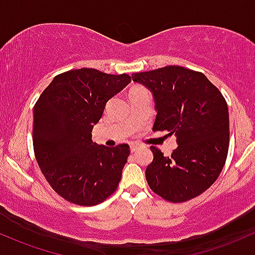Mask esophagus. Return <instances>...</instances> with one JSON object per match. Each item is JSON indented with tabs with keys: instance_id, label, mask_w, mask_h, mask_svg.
<instances>
[{
	"instance_id": "1",
	"label": "esophagus",
	"mask_w": 255,
	"mask_h": 255,
	"mask_svg": "<svg viewBox=\"0 0 255 255\" xmlns=\"http://www.w3.org/2000/svg\"><path fill=\"white\" fill-rule=\"evenodd\" d=\"M139 146H140V145H139L138 142H132V144H130V151H132V152H134V151L138 149Z\"/></svg>"
}]
</instances>
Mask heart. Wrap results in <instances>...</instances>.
<instances>
[{"mask_svg":"<svg viewBox=\"0 0 255 255\" xmlns=\"http://www.w3.org/2000/svg\"><path fill=\"white\" fill-rule=\"evenodd\" d=\"M136 88H140V87H133V88L130 89V91H133V89H136Z\"/></svg>","mask_w":255,"mask_h":255,"instance_id":"obj_1","label":"heart"}]
</instances>
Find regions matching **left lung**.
<instances>
[{"label":"left lung","instance_id":"8db88e82","mask_svg":"<svg viewBox=\"0 0 255 255\" xmlns=\"http://www.w3.org/2000/svg\"><path fill=\"white\" fill-rule=\"evenodd\" d=\"M132 78L147 87L155 99L152 129L175 134L178 142L170 156L150 147L153 159L145 170L150 189L173 203L201 195L213 185L228 157L225 98L202 72L183 66L138 72Z\"/></svg>","mask_w":255,"mask_h":255}]
</instances>
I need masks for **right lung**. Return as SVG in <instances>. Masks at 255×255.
<instances>
[{
  "label": "right lung",
  "mask_w": 255,
  "mask_h": 255,
  "mask_svg": "<svg viewBox=\"0 0 255 255\" xmlns=\"http://www.w3.org/2000/svg\"><path fill=\"white\" fill-rule=\"evenodd\" d=\"M129 75L96 69L57 75L33 108L35 157L52 189L69 202L96 206L116 191L129 145L92 141L106 103L130 82Z\"/></svg>",
  "instance_id": "1"
}]
</instances>
